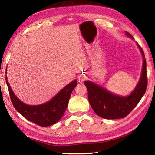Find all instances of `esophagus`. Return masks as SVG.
I'll return each instance as SVG.
<instances>
[{
  "instance_id": "obj_1",
  "label": "esophagus",
  "mask_w": 155,
  "mask_h": 155,
  "mask_svg": "<svg viewBox=\"0 0 155 155\" xmlns=\"http://www.w3.org/2000/svg\"><path fill=\"white\" fill-rule=\"evenodd\" d=\"M84 80H85V77H79V81H83Z\"/></svg>"
}]
</instances>
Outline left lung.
<instances>
[{
	"label": "left lung",
	"instance_id": "obj_1",
	"mask_svg": "<svg viewBox=\"0 0 155 155\" xmlns=\"http://www.w3.org/2000/svg\"><path fill=\"white\" fill-rule=\"evenodd\" d=\"M127 35L133 39L129 33L126 32ZM141 54L143 57L142 71L140 79L135 90L128 96H119L107 91L91 81H85V85L87 89L88 100L94 112L100 117L104 119L123 118L130 114L140 101L147 88L146 61L144 52L137 44Z\"/></svg>",
	"mask_w": 155,
	"mask_h": 155
}]
</instances>
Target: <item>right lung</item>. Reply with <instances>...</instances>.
I'll list each match as a JSON object with an SVG mask.
<instances>
[{
  "label": "right lung",
  "mask_w": 155,
  "mask_h": 155,
  "mask_svg": "<svg viewBox=\"0 0 155 155\" xmlns=\"http://www.w3.org/2000/svg\"><path fill=\"white\" fill-rule=\"evenodd\" d=\"M10 98L16 111L30 122L40 127H48L55 124L61 118L66 109L72 90L77 85L74 80L67 85L57 95L46 103L31 106L22 103L13 92L7 79Z\"/></svg>",
  "instance_id": "1"
}]
</instances>
